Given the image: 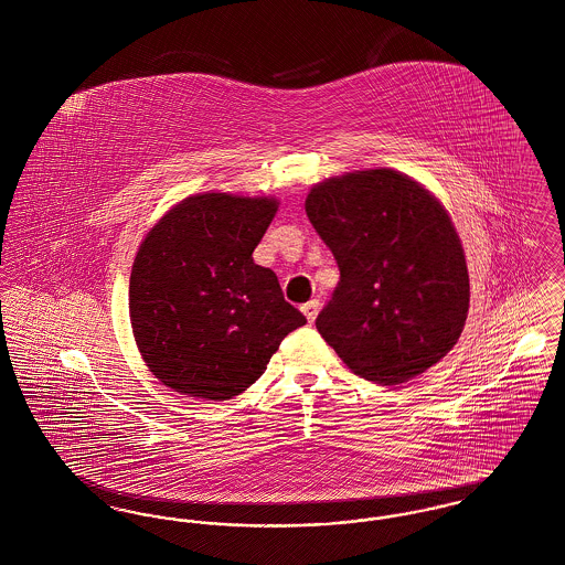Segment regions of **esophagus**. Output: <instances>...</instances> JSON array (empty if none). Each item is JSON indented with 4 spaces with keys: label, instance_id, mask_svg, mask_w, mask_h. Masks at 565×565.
Listing matches in <instances>:
<instances>
[{
    "label": "esophagus",
    "instance_id": "obj_1",
    "mask_svg": "<svg viewBox=\"0 0 565 565\" xmlns=\"http://www.w3.org/2000/svg\"><path fill=\"white\" fill-rule=\"evenodd\" d=\"M302 313H305V318H307V322L313 323L316 322V318H318V311H320V300H309V302H305L302 307Z\"/></svg>",
    "mask_w": 565,
    "mask_h": 565
}]
</instances>
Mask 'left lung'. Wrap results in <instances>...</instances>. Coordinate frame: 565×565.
Listing matches in <instances>:
<instances>
[{
    "instance_id": "1",
    "label": "left lung",
    "mask_w": 565,
    "mask_h": 565,
    "mask_svg": "<svg viewBox=\"0 0 565 565\" xmlns=\"http://www.w3.org/2000/svg\"><path fill=\"white\" fill-rule=\"evenodd\" d=\"M305 212L341 270L316 326L355 375L403 383L451 351L470 281L430 190L394 169L353 171L316 184Z\"/></svg>"
}]
</instances>
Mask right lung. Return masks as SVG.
<instances>
[{
	"label": "right lung",
	"instance_id": "right-lung-1",
	"mask_svg": "<svg viewBox=\"0 0 565 565\" xmlns=\"http://www.w3.org/2000/svg\"><path fill=\"white\" fill-rule=\"evenodd\" d=\"M275 212L269 196L194 194L139 245L129 284L135 343L167 387L205 401L239 396L307 323L277 275L252 258Z\"/></svg>",
	"mask_w": 565,
	"mask_h": 565
}]
</instances>
